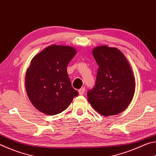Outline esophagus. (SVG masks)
<instances>
[{"label":"esophagus","mask_w":156,"mask_h":156,"mask_svg":"<svg viewBox=\"0 0 156 156\" xmlns=\"http://www.w3.org/2000/svg\"><path fill=\"white\" fill-rule=\"evenodd\" d=\"M84 91H85V88L84 87H82L81 89H80L78 90V92H79V94L80 95H83L84 93Z\"/></svg>","instance_id":"esophagus-1"}]
</instances>
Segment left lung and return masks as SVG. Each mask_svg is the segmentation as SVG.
<instances>
[{"label": "left lung", "mask_w": 156, "mask_h": 156, "mask_svg": "<svg viewBox=\"0 0 156 156\" xmlns=\"http://www.w3.org/2000/svg\"><path fill=\"white\" fill-rule=\"evenodd\" d=\"M92 53L99 67L96 84L87 92L88 101L102 115L122 112L131 102L136 87L128 60L115 47L98 46Z\"/></svg>", "instance_id": "8db88e82"}]
</instances>
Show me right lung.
I'll list each match as a JSON object with an SVG mask.
<instances>
[{
	"instance_id": "right-lung-1",
	"label": "right lung",
	"mask_w": 156,
	"mask_h": 156,
	"mask_svg": "<svg viewBox=\"0 0 156 156\" xmlns=\"http://www.w3.org/2000/svg\"><path fill=\"white\" fill-rule=\"evenodd\" d=\"M76 54L72 47L52 44L31 60L25 75L26 91L34 106L44 114L62 112L78 95L67 72Z\"/></svg>"
}]
</instances>
